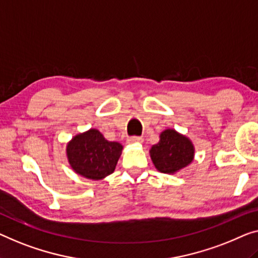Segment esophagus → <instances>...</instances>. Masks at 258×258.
<instances>
[{
	"label": "esophagus",
	"mask_w": 258,
	"mask_h": 258,
	"mask_svg": "<svg viewBox=\"0 0 258 258\" xmlns=\"http://www.w3.org/2000/svg\"><path fill=\"white\" fill-rule=\"evenodd\" d=\"M128 144H141L144 139L141 137H131L128 138Z\"/></svg>",
	"instance_id": "1"
}]
</instances>
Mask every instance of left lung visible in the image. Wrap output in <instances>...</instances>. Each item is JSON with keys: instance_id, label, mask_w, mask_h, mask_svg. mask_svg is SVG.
<instances>
[{"instance_id": "obj_1", "label": "left lung", "mask_w": 258, "mask_h": 258, "mask_svg": "<svg viewBox=\"0 0 258 258\" xmlns=\"http://www.w3.org/2000/svg\"><path fill=\"white\" fill-rule=\"evenodd\" d=\"M195 148L186 137L175 130H166L161 133L159 144L151 149L154 166L163 174H175L185 168L194 160Z\"/></svg>"}]
</instances>
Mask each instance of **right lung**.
<instances>
[{
	"mask_svg": "<svg viewBox=\"0 0 258 258\" xmlns=\"http://www.w3.org/2000/svg\"><path fill=\"white\" fill-rule=\"evenodd\" d=\"M122 146L107 141L99 131L91 128L78 134L67 145V157L76 174L89 179H102L112 174Z\"/></svg>",
	"mask_w": 258,
	"mask_h": 258,
	"instance_id": "right-lung-1",
	"label": "right lung"
}]
</instances>
